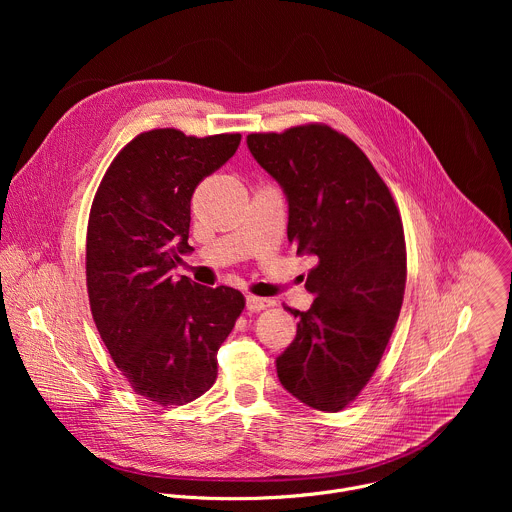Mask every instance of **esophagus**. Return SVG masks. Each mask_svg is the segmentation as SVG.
I'll use <instances>...</instances> for the list:
<instances>
[{"mask_svg":"<svg viewBox=\"0 0 512 512\" xmlns=\"http://www.w3.org/2000/svg\"><path fill=\"white\" fill-rule=\"evenodd\" d=\"M275 302L269 298H257V296H247V310L249 312H261L265 308H271Z\"/></svg>","mask_w":512,"mask_h":512,"instance_id":"esophagus-1","label":"esophagus"}]
</instances>
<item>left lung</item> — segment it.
<instances>
[{
  "label": "left lung",
  "mask_w": 512,
  "mask_h": 512,
  "mask_svg": "<svg viewBox=\"0 0 512 512\" xmlns=\"http://www.w3.org/2000/svg\"><path fill=\"white\" fill-rule=\"evenodd\" d=\"M257 164L283 188L287 239L316 257L306 289L316 296L275 360L287 393L336 413L377 371L395 330L407 279L405 235L395 200L369 158L322 123L251 133Z\"/></svg>",
  "instance_id": "left-lung-1"
}]
</instances>
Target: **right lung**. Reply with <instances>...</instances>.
<instances>
[{"mask_svg":"<svg viewBox=\"0 0 512 512\" xmlns=\"http://www.w3.org/2000/svg\"><path fill=\"white\" fill-rule=\"evenodd\" d=\"M241 133H139L111 162L87 229V289L97 330L131 389L184 405L216 381V352L245 308L239 289L172 269L190 251V198L231 160Z\"/></svg>","mask_w":512,"mask_h":512,"instance_id":"obj_1","label":"right lung"}]
</instances>
